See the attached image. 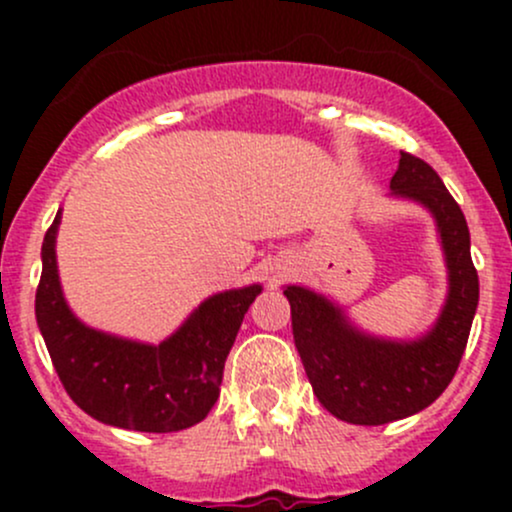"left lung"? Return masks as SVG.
Wrapping results in <instances>:
<instances>
[{
    "mask_svg": "<svg viewBox=\"0 0 512 512\" xmlns=\"http://www.w3.org/2000/svg\"><path fill=\"white\" fill-rule=\"evenodd\" d=\"M391 190L431 210L446 250L451 289L436 327L426 337L411 344L364 337L324 297L304 287L285 289L294 344L319 404L359 426H381L431 406L456 376L478 307L471 232L436 170L401 151Z\"/></svg>",
    "mask_w": 512,
    "mask_h": 512,
    "instance_id": "left-lung-1",
    "label": "left lung"
}]
</instances>
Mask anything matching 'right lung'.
<instances>
[{
    "label": "right lung",
    "mask_w": 512,
    "mask_h": 512,
    "mask_svg": "<svg viewBox=\"0 0 512 512\" xmlns=\"http://www.w3.org/2000/svg\"><path fill=\"white\" fill-rule=\"evenodd\" d=\"M59 218L41 245L36 322L66 394L96 421L131 431L170 433L203 421L218 401L225 359L260 285L210 297L158 347L108 337L66 307L54 252Z\"/></svg>",
    "instance_id": "right-lung-1"
}]
</instances>
